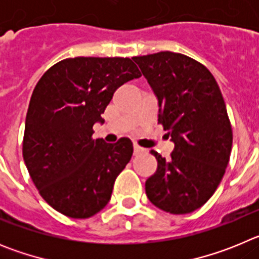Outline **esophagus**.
I'll use <instances>...</instances> for the list:
<instances>
[{"label":"esophagus","mask_w":259,"mask_h":259,"mask_svg":"<svg viewBox=\"0 0 259 259\" xmlns=\"http://www.w3.org/2000/svg\"><path fill=\"white\" fill-rule=\"evenodd\" d=\"M143 152H145V149L135 144V145H134V153H135V154H139V153H143Z\"/></svg>","instance_id":"1"}]
</instances>
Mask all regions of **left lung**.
<instances>
[{
    "label": "left lung",
    "mask_w": 259,
    "mask_h": 259,
    "mask_svg": "<svg viewBox=\"0 0 259 259\" xmlns=\"http://www.w3.org/2000/svg\"><path fill=\"white\" fill-rule=\"evenodd\" d=\"M158 100V123L175 148L166 159L150 150L157 171L145 182L150 202L170 214H188L207 202L226 172L232 128L218 83L200 62L159 52L134 57Z\"/></svg>",
    "instance_id": "left-lung-1"
}]
</instances>
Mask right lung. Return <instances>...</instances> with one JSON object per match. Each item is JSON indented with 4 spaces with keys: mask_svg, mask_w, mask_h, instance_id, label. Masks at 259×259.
I'll return each instance as SVG.
<instances>
[{
    "mask_svg": "<svg viewBox=\"0 0 259 259\" xmlns=\"http://www.w3.org/2000/svg\"><path fill=\"white\" fill-rule=\"evenodd\" d=\"M141 74L130 58L76 57L58 62L36 84L23 139L31 179L50 206L75 219L101 211L130 162V139H92L114 92Z\"/></svg>",
    "mask_w": 259,
    "mask_h": 259,
    "instance_id": "add662e5",
    "label": "right lung"
}]
</instances>
